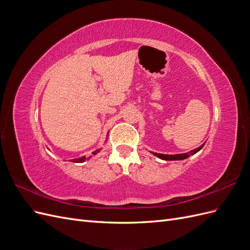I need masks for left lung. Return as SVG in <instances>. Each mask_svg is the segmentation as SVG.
Here are the masks:
<instances>
[{"mask_svg":"<svg viewBox=\"0 0 250 250\" xmlns=\"http://www.w3.org/2000/svg\"><path fill=\"white\" fill-rule=\"evenodd\" d=\"M203 146H204V144H203V145H201L200 147L190 151V152L181 153V154H173V155H171V154H160V153H155V152H152V153L155 156L162 158V160H164V161H180V160H185V158H188L190 155H193L195 153H197L199 150L202 149Z\"/></svg>","mask_w":250,"mask_h":250,"instance_id":"left-lung-1","label":"left lung"}]
</instances>
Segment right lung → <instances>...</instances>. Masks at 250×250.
Wrapping results in <instances>:
<instances>
[{"label":"right lung","instance_id":"obj_1","mask_svg":"<svg viewBox=\"0 0 250 250\" xmlns=\"http://www.w3.org/2000/svg\"><path fill=\"white\" fill-rule=\"evenodd\" d=\"M101 149H98V150H96V151H94L93 152V154L95 155V154H97L98 152H99ZM87 160V158L85 157V156H82V157H80V158H75V160H72V162H74V163H83V162H85Z\"/></svg>","mask_w":250,"mask_h":250}]
</instances>
